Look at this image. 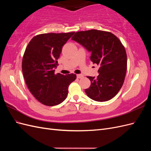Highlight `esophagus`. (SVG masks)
I'll list each match as a JSON object with an SVG mask.
<instances>
[{
  "instance_id": "esophagus-1",
  "label": "esophagus",
  "mask_w": 151,
  "mask_h": 151,
  "mask_svg": "<svg viewBox=\"0 0 151 151\" xmlns=\"http://www.w3.org/2000/svg\"><path fill=\"white\" fill-rule=\"evenodd\" d=\"M84 77V76L83 74H77V77L78 79H81V78H83Z\"/></svg>"
}]
</instances>
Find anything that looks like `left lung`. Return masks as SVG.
I'll list each match as a JSON object with an SVG mask.
<instances>
[{
  "label": "left lung",
  "instance_id": "obj_1",
  "mask_svg": "<svg viewBox=\"0 0 151 151\" xmlns=\"http://www.w3.org/2000/svg\"><path fill=\"white\" fill-rule=\"evenodd\" d=\"M72 40L90 52L91 60L99 66L97 77L87 76L91 83L85 89L88 96L99 102L115 97L127 72V53L120 40L110 32L96 29L76 32Z\"/></svg>",
  "mask_w": 151,
  "mask_h": 151
}]
</instances>
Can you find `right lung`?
<instances>
[{
  "instance_id": "right-lung-1",
  "label": "right lung",
  "mask_w": 151,
  "mask_h": 151,
  "mask_svg": "<svg viewBox=\"0 0 151 151\" xmlns=\"http://www.w3.org/2000/svg\"><path fill=\"white\" fill-rule=\"evenodd\" d=\"M74 32L36 35L28 43L22 57V70L27 86L34 97L46 106L63 102L76 75L55 74L62 49Z\"/></svg>"
}]
</instances>
